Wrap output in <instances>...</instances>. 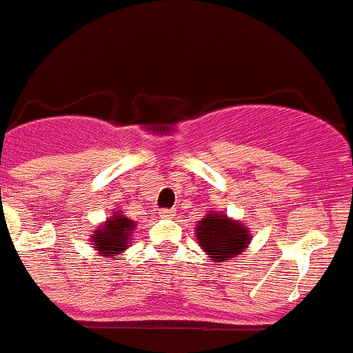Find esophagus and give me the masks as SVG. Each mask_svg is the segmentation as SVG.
I'll return each instance as SVG.
<instances>
[{
    "mask_svg": "<svg viewBox=\"0 0 353 353\" xmlns=\"http://www.w3.org/2000/svg\"><path fill=\"white\" fill-rule=\"evenodd\" d=\"M174 214H176V212L172 210V208H163V210H159V216H161L163 219H170V217H174Z\"/></svg>",
    "mask_w": 353,
    "mask_h": 353,
    "instance_id": "esophagus-1",
    "label": "esophagus"
}]
</instances>
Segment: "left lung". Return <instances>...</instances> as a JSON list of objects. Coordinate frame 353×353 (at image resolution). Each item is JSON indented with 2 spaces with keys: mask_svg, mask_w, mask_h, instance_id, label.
<instances>
[{
  "mask_svg": "<svg viewBox=\"0 0 353 353\" xmlns=\"http://www.w3.org/2000/svg\"><path fill=\"white\" fill-rule=\"evenodd\" d=\"M197 243L214 265L230 263L250 243V230L243 223L228 219L226 214L210 212L196 226Z\"/></svg>",
  "mask_w": 353,
  "mask_h": 353,
  "instance_id": "8db88e82",
  "label": "left lung"
}]
</instances>
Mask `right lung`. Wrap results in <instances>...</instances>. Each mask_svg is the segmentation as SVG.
<instances>
[{
	"label": "right lung",
	"mask_w": 353,
	"mask_h": 353,
	"mask_svg": "<svg viewBox=\"0 0 353 353\" xmlns=\"http://www.w3.org/2000/svg\"><path fill=\"white\" fill-rule=\"evenodd\" d=\"M137 223L132 221L123 212L116 210L107 221L101 223L90 236V245L103 257L117 256L119 252L130 246V236L136 230Z\"/></svg>",
	"instance_id": "right-lung-1"
}]
</instances>
